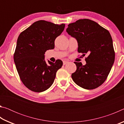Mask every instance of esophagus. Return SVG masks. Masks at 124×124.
Wrapping results in <instances>:
<instances>
[{
	"label": "esophagus",
	"instance_id": "esophagus-1",
	"mask_svg": "<svg viewBox=\"0 0 124 124\" xmlns=\"http://www.w3.org/2000/svg\"><path fill=\"white\" fill-rule=\"evenodd\" d=\"M68 62V61H63V65H66Z\"/></svg>",
	"mask_w": 124,
	"mask_h": 124
}]
</instances>
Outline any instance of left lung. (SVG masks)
Segmentation results:
<instances>
[{
	"label": "left lung",
	"mask_w": 124,
	"mask_h": 124,
	"mask_svg": "<svg viewBox=\"0 0 124 124\" xmlns=\"http://www.w3.org/2000/svg\"><path fill=\"white\" fill-rule=\"evenodd\" d=\"M68 27L66 32L76 39L79 53L89 54L85 58V65L74 62L77 70L72 74V79L83 89H96L106 80L114 62L115 52L110 33L89 19L79 20Z\"/></svg>",
	"instance_id": "obj_1"
}]
</instances>
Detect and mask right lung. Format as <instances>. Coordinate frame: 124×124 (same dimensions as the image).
Masks as SVG:
<instances>
[{
    "label": "right lung",
    "mask_w": 124,
    "mask_h": 124,
    "mask_svg": "<svg viewBox=\"0 0 124 124\" xmlns=\"http://www.w3.org/2000/svg\"><path fill=\"white\" fill-rule=\"evenodd\" d=\"M65 27L40 20L21 33L17 41L14 55V62L20 79L32 91L40 92L53 84L57 71L63 65L61 60L53 63L45 60V52L54 49V40Z\"/></svg>",
    "instance_id": "add662e5"
}]
</instances>
